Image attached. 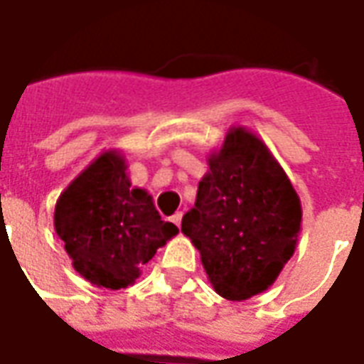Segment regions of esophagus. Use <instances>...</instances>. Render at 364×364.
<instances>
[{"label":"esophagus","mask_w":364,"mask_h":364,"mask_svg":"<svg viewBox=\"0 0 364 364\" xmlns=\"http://www.w3.org/2000/svg\"><path fill=\"white\" fill-rule=\"evenodd\" d=\"M181 218H183V213H175L173 216H171V222H173L177 228L181 226Z\"/></svg>","instance_id":"obj_1"}]
</instances>
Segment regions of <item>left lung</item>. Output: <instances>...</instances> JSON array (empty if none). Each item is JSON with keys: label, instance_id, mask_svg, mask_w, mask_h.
Wrapping results in <instances>:
<instances>
[{"label": "left lung", "instance_id": "obj_1", "mask_svg": "<svg viewBox=\"0 0 364 364\" xmlns=\"http://www.w3.org/2000/svg\"><path fill=\"white\" fill-rule=\"evenodd\" d=\"M208 166L181 232L200 252L214 290L247 300L267 290L292 257L300 200L267 146L244 128L230 130Z\"/></svg>", "mask_w": 364, "mask_h": 364}]
</instances>
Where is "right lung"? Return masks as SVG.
Listing matches in <instances>:
<instances>
[{
	"mask_svg": "<svg viewBox=\"0 0 364 364\" xmlns=\"http://www.w3.org/2000/svg\"><path fill=\"white\" fill-rule=\"evenodd\" d=\"M124 159L105 151L56 203L54 226L77 273L105 289H124L179 228L164 222L142 189H132Z\"/></svg>",
	"mask_w": 364,
	"mask_h": 364,
	"instance_id": "right-lung-1",
	"label": "right lung"
}]
</instances>
